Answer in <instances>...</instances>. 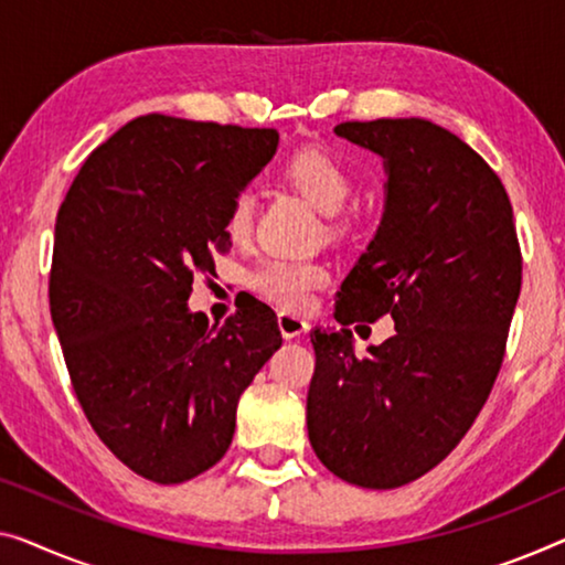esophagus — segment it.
I'll use <instances>...</instances> for the list:
<instances>
[{
  "instance_id": "esophagus-1",
  "label": "esophagus",
  "mask_w": 565,
  "mask_h": 565,
  "mask_svg": "<svg viewBox=\"0 0 565 565\" xmlns=\"http://www.w3.org/2000/svg\"><path fill=\"white\" fill-rule=\"evenodd\" d=\"M276 322H279V332H281L284 340H294V337L305 334L309 330V322H305V319H301V317L286 315V311H281Z\"/></svg>"
}]
</instances>
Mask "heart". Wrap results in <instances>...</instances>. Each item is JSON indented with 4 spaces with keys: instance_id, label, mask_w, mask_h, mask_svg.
<instances>
[{
    "instance_id": "heart-1",
    "label": "heart",
    "mask_w": 565,
    "mask_h": 565,
    "mask_svg": "<svg viewBox=\"0 0 565 565\" xmlns=\"http://www.w3.org/2000/svg\"><path fill=\"white\" fill-rule=\"evenodd\" d=\"M281 177L319 213L334 215L330 223L334 235L348 231V221L337 217V213L348 205L355 192V177L340 157L324 147H301L291 157H286ZM250 228H254V195L238 192L225 213V233L233 241H243L248 238ZM327 279L330 274L319 260L264 258L248 268L246 286L276 309L305 311L311 305V294L324 286Z\"/></svg>"
}]
</instances>
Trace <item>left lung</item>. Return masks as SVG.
<instances>
[{"label":"left lung","mask_w":565,"mask_h":565,"mask_svg":"<svg viewBox=\"0 0 565 565\" xmlns=\"http://www.w3.org/2000/svg\"><path fill=\"white\" fill-rule=\"evenodd\" d=\"M334 134L385 159L375 238L342 281L337 332L315 330L307 428L344 482L393 490L451 454L490 398L523 284L500 177L457 134L424 119L344 121ZM391 316L365 359L350 323Z\"/></svg>","instance_id":"left-lung-1"}]
</instances>
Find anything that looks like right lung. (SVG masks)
<instances>
[{"instance_id":"add662e5","label":"right lung","mask_w":565,"mask_h":565,"mask_svg":"<svg viewBox=\"0 0 565 565\" xmlns=\"http://www.w3.org/2000/svg\"><path fill=\"white\" fill-rule=\"evenodd\" d=\"M276 147V129L139 116L90 151L57 210L50 315L75 398L149 482L223 459L241 393L281 348L266 305L223 327L188 309L192 279L231 248V200Z\"/></svg>"}]
</instances>
